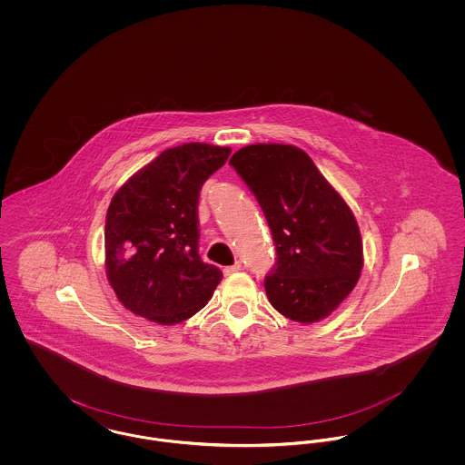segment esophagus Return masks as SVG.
I'll return each mask as SVG.
<instances>
[{
  "label": "esophagus",
  "mask_w": 465,
  "mask_h": 465,
  "mask_svg": "<svg viewBox=\"0 0 465 465\" xmlns=\"http://www.w3.org/2000/svg\"><path fill=\"white\" fill-rule=\"evenodd\" d=\"M241 270H242V263L237 262V263H233V265L224 266V268H223V273L228 277V275H233V273L241 272Z\"/></svg>",
  "instance_id": "34e87169"
}]
</instances>
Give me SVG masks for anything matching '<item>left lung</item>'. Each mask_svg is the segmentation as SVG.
<instances>
[{
	"label": "left lung",
	"instance_id": "8db88e82",
	"mask_svg": "<svg viewBox=\"0 0 465 465\" xmlns=\"http://www.w3.org/2000/svg\"><path fill=\"white\" fill-rule=\"evenodd\" d=\"M230 165L254 193L275 243V263L265 277L268 302L296 322L328 317L362 270L352 211L296 146L251 144Z\"/></svg>",
	"mask_w": 465,
	"mask_h": 465
}]
</instances>
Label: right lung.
Segmentation results:
<instances>
[{
    "label": "right lung",
    "mask_w": 465,
    "mask_h": 465,
    "mask_svg": "<svg viewBox=\"0 0 465 465\" xmlns=\"http://www.w3.org/2000/svg\"><path fill=\"white\" fill-rule=\"evenodd\" d=\"M230 148L188 143L135 173L106 214V273L127 309L158 324H177L207 305L223 279L199 254L202 184Z\"/></svg>",
    "instance_id": "add662e5"
}]
</instances>
